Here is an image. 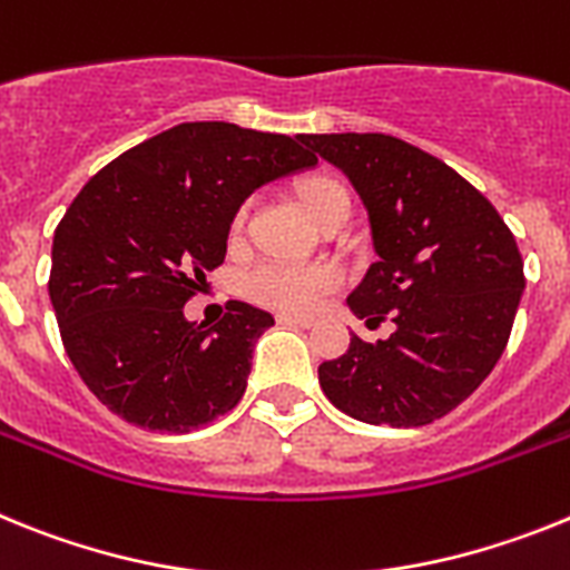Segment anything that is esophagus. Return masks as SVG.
<instances>
[{"mask_svg": "<svg viewBox=\"0 0 570 570\" xmlns=\"http://www.w3.org/2000/svg\"><path fill=\"white\" fill-rule=\"evenodd\" d=\"M278 324L284 326H301V330H309V326H315V318H306V315H278Z\"/></svg>", "mask_w": 570, "mask_h": 570, "instance_id": "34e87169", "label": "esophagus"}]
</instances>
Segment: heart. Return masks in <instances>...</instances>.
<instances>
[{
    "label": "heart",
    "mask_w": 570,
    "mask_h": 570,
    "mask_svg": "<svg viewBox=\"0 0 570 570\" xmlns=\"http://www.w3.org/2000/svg\"><path fill=\"white\" fill-rule=\"evenodd\" d=\"M301 203L315 220H324L338 206H350V191L333 177H309L301 186ZM249 206H240L232 217V235L246 226ZM338 286L335 269L324 264H295V261H261L244 278V289L257 304L284 309V313H309Z\"/></svg>",
    "instance_id": "b5f03b06"
}]
</instances>
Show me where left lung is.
<instances>
[{
  "label": "left lung",
  "instance_id": "8db88e82",
  "mask_svg": "<svg viewBox=\"0 0 570 570\" xmlns=\"http://www.w3.org/2000/svg\"><path fill=\"white\" fill-rule=\"evenodd\" d=\"M350 177L379 261L346 298L358 318L393 321L387 341L353 335L318 367L341 413L422 428L448 415L497 367L524 289L517 237L493 203L448 163L390 135H301Z\"/></svg>",
  "mask_w": 570,
  "mask_h": 570
}]
</instances>
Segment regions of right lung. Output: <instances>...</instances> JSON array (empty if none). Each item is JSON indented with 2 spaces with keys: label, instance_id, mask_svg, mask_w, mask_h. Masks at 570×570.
Segmentation results:
<instances>
[{
  "label": "right lung",
  "instance_id": "add662e5",
  "mask_svg": "<svg viewBox=\"0 0 570 570\" xmlns=\"http://www.w3.org/2000/svg\"><path fill=\"white\" fill-rule=\"evenodd\" d=\"M315 163L301 137L180 122L82 186L53 232L48 295L73 370L111 413L189 433L240 402L252 346L275 318L229 301L209 326L183 306L224 264L240 203Z\"/></svg>",
  "mask_w": 570,
  "mask_h": 570
}]
</instances>
